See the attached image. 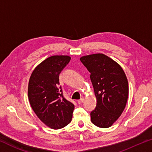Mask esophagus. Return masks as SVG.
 Instances as JSON below:
<instances>
[{
	"mask_svg": "<svg viewBox=\"0 0 152 152\" xmlns=\"http://www.w3.org/2000/svg\"><path fill=\"white\" fill-rule=\"evenodd\" d=\"M83 101H84V98H80V100H78V101H77V102H78V104H82Z\"/></svg>",
	"mask_w": 152,
	"mask_h": 152,
	"instance_id": "34e87169",
	"label": "esophagus"
}]
</instances>
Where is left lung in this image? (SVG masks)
<instances>
[{"mask_svg": "<svg viewBox=\"0 0 152 152\" xmlns=\"http://www.w3.org/2000/svg\"><path fill=\"white\" fill-rule=\"evenodd\" d=\"M80 60L91 73L97 100L90 114L91 123L98 127H110L126 106L129 94L127 76L118 63L103 54L84 56Z\"/></svg>", "mask_w": 152, "mask_h": 152, "instance_id": "obj_1", "label": "left lung"}]
</instances>
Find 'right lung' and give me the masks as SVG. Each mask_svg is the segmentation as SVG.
I'll return each mask as SVG.
<instances>
[{
	"label": "right lung",
	"mask_w": 152,
	"mask_h": 152,
	"mask_svg": "<svg viewBox=\"0 0 152 152\" xmlns=\"http://www.w3.org/2000/svg\"><path fill=\"white\" fill-rule=\"evenodd\" d=\"M69 56H52L36 67L29 78L28 98L36 116L53 129L67 126L72 121L73 103L63 97L59 74L69 63Z\"/></svg>",
	"instance_id": "1"
}]
</instances>
